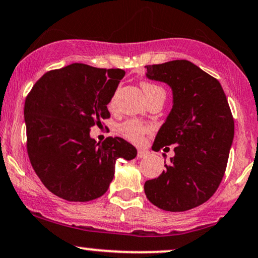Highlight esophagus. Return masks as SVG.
<instances>
[{
  "label": "esophagus",
  "mask_w": 258,
  "mask_h": 258,
  "mask_svg": "<svg viewBox=\"0 0 258 258\" xmlns=\"http://www.w3.org/2000/svg\"><path fill=\"white\" fill-rule=\"evenodd\" d=\"M148 155H149V153H148L147 150H143V149H139L137 156L139 157V159H144V157H147Z\"/></svg>",
  "instance_id": "esophagus-1"
}]
</instances>
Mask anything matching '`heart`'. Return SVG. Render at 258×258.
<instances>
[{"label": "heart", "instance_id": "heart-1", "mask_svg": "<svg viewBox=\"0 0 258 258\" xmlns=\"http://www.w3.org/2000/svg\"><path fill=\"white\" fill-rule=\"evenodd\" d=\"M141 86H142L143 91H144L145 96H147V98L150 97V96L155 95L156 92L163 91L160 86L155 85V84L148 83V82H143L141 84ZM114 103H115V95H114L113 98L110 99V103H109L110 107H113ZM150 131H151V127L147 125V123L142 122V121H139V120H128L120 126V132L122 133V135L125 136L127 139H130V141L135 142V143L143 142L145 135Z\"/></svg>", "mask_w": 258, "mask_h": 258}]
</instances>
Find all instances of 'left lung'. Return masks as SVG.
<instances>
[{"label":"left lung","instance_id":"obj_1","mask_svg":"<svg viewBox=\"0 0 258 258\" xmlns=\"http://www.w3.org/2000/svg\"><path fill=\"white\" fill-rule=\"evenodd\" d=\"M145 67L148 79L166 83L173 94V107L153 148L174 144L175 155L164 164L162 174L145 181L144 191L160 209L186 212L218 190L233 143V116L219 80L192 62Z\"/></svg>","mask_w":258,"mask_h":258}]
</instances>
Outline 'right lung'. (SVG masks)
<instances>
[{
	"label": "right lung",
	"mask_w": 258,
	"mask_h": 258,
	"mask_svg": "<svg viewBox=\"0 0 258 258\" xmlns=\"http://www.w3.org/2000/svg\"><path fill=\"white\" fill-rule=\"evenodd\" d=\"M125 72L84 63L46 72L25 101L27 154L40 181L57 197L89 202L109 187L119 157L137 156L120 137L97 143L90 130L110 117L107 105Z\"/></svg>",
	"instance_id": "1"
}]
</instances>
